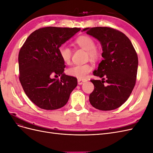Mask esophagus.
<instances>
[{"instance_id": "esophagus-1", "label": "esophagus", "mask_w": 153, "mask_h": 153, "mask_svg": "<svg viewBox=\"0 0 153 153\" xmlns=\"http://www.w3.org/2000/svg\"><path fill=\"white\" fill-rule=\"evenodd\" d=\"M87 82L86 80H84V79H78V85H82L84 84V82Z\"/></svg>"}]
</instances>
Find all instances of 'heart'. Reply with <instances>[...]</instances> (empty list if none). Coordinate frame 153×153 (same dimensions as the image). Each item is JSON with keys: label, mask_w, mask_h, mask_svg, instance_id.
<instances>
[{"label": "heart", "mask_w": 153, "mask_h": 153, "mask_svg": "<svg viewBox=\"0 0 153 153\" xmlns=\"http://www.w3.org/2000/svg\"><path fill=\"white\" fill-rule=\"evenodd\" d=\"M77 45L87 51L88 55L92 60L98 59L100 56L98 50L96 48V43L94 39L89 36H82L76 40ZM59 55L62 61L65 63H69L71 60L72 51L68 46L63 45L59 49ZM92 66L89 64H77L67 70V73L69 76L78 78V79H85L92 71Z\"/></svg>", "instance_id": "b5f03b06"}]
</instances>
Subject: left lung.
Returning <instances> with one entry per match:
<instances>
[{"label":"left lung","mask_w":153,"mask_h":153,"mask_svg":"<svg viewBox=\"0 0 153 153\" xmlns=\"http://www.w3.org/2000/svg\"><path fill=\"white\" fill-rule=\"evenodd\" d=\"M82 31L98 39L103 50V60L93 72L102 80H91L94 89L89 96L90 103L100 110L116 109L126 102L135 87L138 64L136 51L128 37L117 30L96 27Z\"/></svg>","instance_id":"1"}]
</instances>
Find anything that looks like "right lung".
<instances>
[{
    "label": "right lung",
    "mask_w": 153,
    "mask_h": 153,
    "mask_svg": "<svg viewBox=\"0 0 153 153\" xmlns=\"http://www.w3.org/2000/svg\"><path fill=\"white\" fill-rule=\"evenodd\" d=\"M80 30L66 27L41 28L32 32L21 48L19 79L26 95L40 108L62 107L76 87V78L64 73L66 65L59 49ZM53 74L61 78L52 79Z\"/></svg>",
    "instance_id": "obj_1"
}]
</instances>
